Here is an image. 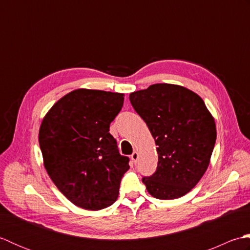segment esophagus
Segmentation results:
<instances>
[{"label": "esophagus", "instance_id": "1", "mask_svg": "<svg viewBox=\"0 0 250 250\" xmlns=\"http://www.w3.org/2000/svg\"><path fill=\"white\" fill-rule=\"evenodd\" d=\"M131 159H132V161H133V163H136L137 160H139V152L134 151L133 153H132V155H131Z\"/></svg>", "mask_w": 250, "mask_h": 250}]
</instances>
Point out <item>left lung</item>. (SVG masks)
Returning a JSON list of instances; mask_svg holds the SVG:
<instances>
[{
  "label": "left lung",
  "instance_id": "obj_1",
  "mask_svg": "<svg viewBox=\"0 0 250 250\" xmlns=\"http://www.w3.org/2000/svg\"><path fill=\"white\" fill-rule=\"evenodd\" d=\"M129 99L158 146L157 171L142 179L147 191L160 200L188 193L208 167L217 136L204 101L171 83L151 84Z\"/></svg>",
  "mask_w": 250,
  "mask_h": 250
}]
</instances>
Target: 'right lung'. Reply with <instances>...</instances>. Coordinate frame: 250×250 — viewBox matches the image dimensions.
<instances>
[{
    "instance_id": "add662e5",
    "label": "right lung",
    "mask_w": 250,
    "mask_h": 250,
    "mask_svg": "<svg viewBox=\"0 0 250 250\" xmlns=\"http://www.w3.org/2000/svg\"><path fill=\"white\" fill-rule=\"evenodd\" d=\"M124 93L77 89L52 106L42 121L39 142L49 177L73 204L99 210L118 198L130 168L109 125L119 114Z\"/></svg>"
}]
</instances>
